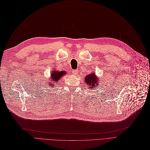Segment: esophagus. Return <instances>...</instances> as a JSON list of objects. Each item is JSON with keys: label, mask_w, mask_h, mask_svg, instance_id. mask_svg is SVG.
I'll list each match as a JSON object with an SVG mask.
<instances>
[{"label": "esophagus", "mask_w": 150, "mask_h": 150, "mask_svg": "<svg viewBox=\"0 0 150 150\" xmlns=\"http://www.w3.org/2000/svg\"><path fill=\"white\" fill-rule=\"evenodd\" d=\"M77 70H73V71H72V73H73V75H76V74H77Z\"/></svg>", "instance_id": "obj_1"}]
</instances>
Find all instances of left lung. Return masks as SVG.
<instances>
[{
	"label": "left lung",
	"mask_w": 150,
	"mask_h": 150,
	"mask_svg": "<svg viewBox=\"0 0 150 150\" xmlns=\"http://www.w3.org/2000/svg\"><path fill=\"white\" fill-rule=\"evenodd\" d=\"M99 80L100 79H98L94 73L87 75L84 79L85 83H87L90 88H95V87L96 85H98L99 82Z\"/></svg>",
	"instance_id": "8db88e82"
}]
</instances>
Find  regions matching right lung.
Wrapping results in <instances>:
<instances>
[{
	"instance_id": "add662e5",
	"label": "right lung",
	"mask_w": 150,
	"mask_h": 150,
	"mask_svg": "<svg viewBox=\"0 0 150 150\" xmlns=\"http://www.w3.org/2000/svg\"><path fill=\"white\" fill-rule=\"evenodd\" d=\"M67 74L66 72L65 71H55L54 69L52 70V74H51V81L49 82L50 83H49V85H52V84L55 83V82H58V81L59 80H60L61 77H62V76H63L64 75H65ZM54 86H51V87H54L55 86V85H54Z\"/></svg>"
}]
</instances>
